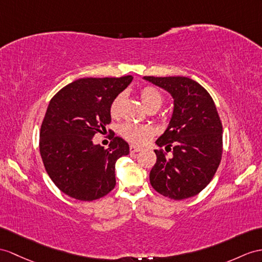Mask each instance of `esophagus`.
I'll return each mask as SVG.
<instances>
[{"mask_svg": "<svg viewBox=\"0 0 262 262\" xmlns=\"http://www.w3.org/2000/svg\"><path fill=\"white\" fill-rule=\"evenodd\" d=\"M141 151V148H138V146L136 145H130V152L131 153H136V152H139Z\"/></svg>", "mask_w": 262, "mask_h": 262, "instance_id": "1", "label": "esophagus"}]
</instances>
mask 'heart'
<instances>
[{"label":"heart","instance_id":"1","mask_svg":"<svg viewBox=\"0 0 262 262\" xmlns=\"http://www.w3.org/2000/svg\"><path fill=\"white\" fill-rule=\"evenodd\" d=\"M139 97L141 99L142 104L144 107L150 112L157 111L163 103L164 98L163 94L160 92L159 89L152 85H145L141 90L139 91ZM122 94L117 95L110 104V116L112 118H117L120 112V105L122 102ZM119 132L122 138H124L126 141H129L133 144L141 145L148 141L155 135V130L150 125H142V124H136L132 122H125L121 124L119 127Z\"/></svg>","mask_w":262,"mask_h":262}]
</instances>
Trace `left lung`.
Segmentation results:
<instances>
[{"label": "left lung", "instance_id": "8db88e82", "mask_svg": "<svg viewBox=\"0 0 262 262\" xmlns=\"http://www.w3.org/2000/svg\"><path fill=\"white\" fill-rule=\"evenodd\" d=\"M167 90L174 100L168 129L156 143L157 162L150 183L157 192L173 200L191 198L212 180L222 157V123L211 95L186 76H144ZM172 151L169 158L162 149Z\"/></svg>", "mask_w": 262, "mask_h": 262}]
</instances>
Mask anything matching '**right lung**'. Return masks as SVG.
Listing matches in <instances>:
<instances>
[{
  "mask_svg": "<svg viewBox=\"0 0 262 262\" xmlns=\"http://www.w3.org/2000/svg\"><path fill=\"white\" fill-rule=\"evenodd\" d=\"M132 75L79 79L51 99L40 130V153L51 180L63 193L93 201L116 187V162L129 144L114 137L109 148L93 144L111 123L110 104L130 84Z\"/></svg>",
  "mask_w": 262,
  "mask_h": 262,
  "instance_id": "add662e5",
  "label": "right lung"
}]
</instances>
